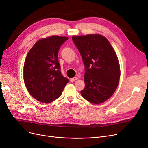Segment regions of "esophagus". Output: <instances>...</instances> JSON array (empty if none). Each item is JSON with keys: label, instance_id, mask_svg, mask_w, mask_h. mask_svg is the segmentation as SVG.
<instances>
[{"label": "esophagus", "instance_id": "1", "mask_svg": "<svg viewBox=\"0 0 148 148\" xmlns=\"http://www.w3.org/2000/svg\"><path fill=\"white\" fill-rule=\"evenodd\" d=\"M78 79V78L77 77H74V78H72V79H71V82H74L75 80H77Z\"/></svg>", "mask_w": 148, "mask_h": 148}]
</instances>
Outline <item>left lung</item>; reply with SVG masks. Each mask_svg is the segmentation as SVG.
I'll list each match as a JSON object with an SVG mask.
<instances>
[{"instance_id": "1", "label": "left lung", "mask_w": 148, "mask_h": 148, "mask_svg": "<svg viewBox=\"0 0 148 148\" xmlns=\"http://www.w3.org/2000/svg\"><path fill=\"white\" fill-rule=\"evenodd\" d=\"M72 40L85 66V86L81 95L94 104L102 103L112 96L119 84L116 54L107 38L99 34L73 36Z\"/></svg>"}]
</instances>
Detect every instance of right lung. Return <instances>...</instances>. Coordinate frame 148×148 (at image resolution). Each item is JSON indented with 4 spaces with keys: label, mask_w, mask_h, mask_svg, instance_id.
Returning a JSON list of instances; mask_svg holds the SVG:
<instances>
[{
    "label": "right lung",
    "mask_w": 148,
    "mask_h": 148,
    "mask_svg": "<svg viewBox=\"0 0 148 148\" xmlns=\"http://www.w3.org/2000/svg\"><path fill=\"white\" fill-rule=\"evenodd\" d=\"M68 38L52 36L38 41L29 51L24 65L26 88L35 99L50 103L57 99L69 80L62 74L58 53Z\"/></svg>",
    "instance_id": "obj_1"
}]
</instances>
